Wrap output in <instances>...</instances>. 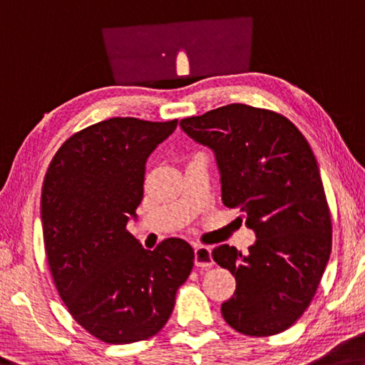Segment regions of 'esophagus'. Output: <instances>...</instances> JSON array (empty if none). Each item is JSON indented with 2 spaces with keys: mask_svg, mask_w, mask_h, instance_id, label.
<instances>
[{
  "mask_svg": "<svg viewBox=\"0 0 365 365\" xmlns=\"http://www.w3.org/2000/svg\"><path fill=\"white\" fill-rule=\"evenodd\" d=\"M195 264L200 266V268H211V266H214L210 247L195 245Z\"/></svg>",
  "mask_w": 365,
  "mask_h": 365,
  "instance_id": "esophagus-1",
  "label": "esophagus"
}]
</instances>
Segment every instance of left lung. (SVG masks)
<instances>
[{
    "label": "left lung",
    "mask_w": 365,
    "mask_h": 365,
    "mask_svg": "<svg viewBox=\"0 0 365 365\" xmlns=\"http://www.w3.org/2000/svg\"><path fill=\"white\" fill-rule=\"evenodd\" d=\"M180 126L212 149L222 203L257 235L247 255L227 244L211 253L237 282L221 305L224 320L248 336L284 331L307 310L331 253V216L310 144L281 113L245 103Z\"/></svg>",
    "instance_id": "obj_1"
}]
</instances>
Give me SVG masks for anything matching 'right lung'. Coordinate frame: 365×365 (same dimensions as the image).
<instances>
[{
    "label": "right lung",
    "mask_w": 365,
    "mask_h": 365,
    "mask_svg": "<svg viewBox=\"0 0 365 365\" xmlns=\"http://www.w3.org/2000/svg\"><path fill=\"white\" fill-rule=\"evenodd\" d=\"M175 128L177 120H103L68 138L45 173L40 216L51 277L74 320L103 343L160 331L192 273L185 240L146 250L126 230L149 154Z\"/></svg>",
    "instance_id": "add662e5"
}]
</instances>
